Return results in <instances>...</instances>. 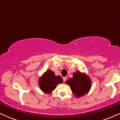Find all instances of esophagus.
<instances>
[{
  "instance_id": "1",
  "label": "esophagus",
  "mask_w": 120,
  "mask_h": 120,
  "mask_svg": "<svg viewBox=\"0 0 120 120\" xmlns=\"http://www.w3.org/2000/svg\"><path fill=\"white\" fill-rule=\"evenodd\" d=\"M63 81H64V82H65L66 81H67V77H64L63 78Z\"/></svg>"
}]
</instances>
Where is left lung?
<instances>
[{
  "mask_svg": "<svg viewBox=\"0 0 120 120\" xmlns=\"http://www.w3.org/2000/svg\"><path fill=\"white\" fill-rule=\"evenodd\" d=\"M66 83L71 87L73 93L77 98L86 94L90 90L91 81L90 78L85 73L77 71L73 73V77L66 81Z\"/></svg>",
  "mask_w": 120,
  "mask_h": 120,
  "instance_id": "left-lung-1",
  "label": "left lung"
}]
</instances>
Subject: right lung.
Listing matches in <instances>:
<instances>
[{"label": "right lung", "mask_w": 120, "mask_h": 120, "mask_svg": "<svg viewBox=\"0 0 120 120\" xmlns=\"http://www.w3.org/2000/svg\"><path fill=\"white\" fill-rule=\"evenodd\" d=\"M63 83V79L60 76L55 75V73L48 70L44 73L39 78V85L41 90L46 94H50L59 83Z\"/></svg>", "instance_id": "add662e5"}]
</instances>
